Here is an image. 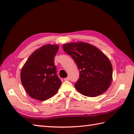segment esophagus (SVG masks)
Returning <instances> with one entry per match:
<instances>
[{
	"label": "esophagus",
	"mask_w": 134,
	"mask_h": 134,
	"mask_svg": "<svg viewBox=\"0 0 134 134\" xmlns=\"http://www.w3.org/2000/svg\"><path fill=\"white\" fill-rule=\"evenodd\" d=\"M64 80L65 81H69L70 80V78L69 77H66V78L64 79Z\"/></svg>",
	"instance_id": "esophagus-1"
}]
</instances>
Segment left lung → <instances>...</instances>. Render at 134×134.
I'll return each mask as SVG.
<instances>
[{"label": "left lung", "instance_id": "left-lung-1", "mask_svg": "<svg viewBox=\"0 0 134 134\" xmlns=\"http://www.w3.org/2000/svg\"><path fill=\"white\" fill-rule=\"evenodd\" d=\"M63 48L71 56L80 70L74 86L81 94L96 97L107 90L112 80L113 69L105 54L84 42L67 43L63 44Z\"/></svg>", "mask_w": 134, "mask_h": 134}]
</instances>
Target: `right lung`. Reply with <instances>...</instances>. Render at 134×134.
<instances>
[{
  "instance_id": "add662e5",
  "label": "right lung",
  "mask_w": 134,
  "mask_h": 134,
  "mask_svg": "<svg viewBox=\"0 0 134 134\" xmlns=\"http://www.w3.org/2000/svg\"><path fill=\"white\" fill-rule=\"evenodd\" d=\"M58 50L57 45H45L29 56L22 67V85L32 98L44 101L55 94L62 85L57 76L54 57Z\"/></svg>"
}]
</instances>
